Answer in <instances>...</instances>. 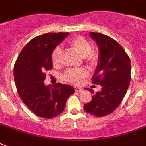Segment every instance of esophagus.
<instances>
[{"label":"esophagus","instance_id":"1","mask_svg":"<svg viewBox=\"0 0 146 146\" xmlns=\"http://www.w3.org/2000/svg\"><path fill=\"white\" fill-rule=\"evenodd\" d=\"M75 91L76 92H82V90H83V89H82V88H79V87H75Z\"/></svg>","mask_w":146,"mask_h":146}]
</instances>
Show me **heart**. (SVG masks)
Segmentation results:
<instances>
[{
	"instance_id": "obj_1",
	"label": "heart",
	"mask_w": 146,
	"mask_h": 146,
	"mask_svg": "<svg viewBox=\"0 0 146 146\" xmlns=\"http://www.w3.org/2000/svg\"><path fill=\"white\" fill-rule=\"evenodd\" d=\"M68 44L73 48L80 53L83 57V59L90 66H94L98 61V54L92 50L91 44L85 38L82 36H76L68 41ZM62 49L60 46L55 47L51 53V62L54 66L60 64ZM88 75V72L83 67L69 69L63 74V78L70 84L79 86L83 82L84 79Z\"/></svg>"
}]
</instances>
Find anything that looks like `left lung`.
I'll return each mask as SVG.
<instances>
[{"instance_id":"obj_1","label":"left lung","mask_w":146,"mask_h":146,"mask_svg":"<svg viewBox=\"0 0 146 146\" xmlns=\"http://www.w3.org/2000/svg\"><path fill=\"white\" fill-rule=\"evenodd\" d=\"M99 48V63L92 76V83L102 86V90L91 92V102L85 104L86 112L96 117H104L117 108L123 99L131 80L130 60L117 42L108 35L90 33Z\"/></svg>"}]
</instances>
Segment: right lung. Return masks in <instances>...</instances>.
Wrapping results in <instances>:
<instances>
[{
  "label": "right lung",
  "mask_w": 146,
  "mask_h": 146,
  "mask_svg": "<svg viewBox=\"0 0 146 146\" xmlns=\"http://www.w3.org/2000/svg\"><path fill=\"white\" fill-rule=\"evenodd\" d=\"M68 34L48 33L36 36L24 47L15 62L17 92L28 108L40 117L50 119L59 115L75 92L69 85L58 82L50 89L44 83L46 73L53 66L52 50Z\"/></svg>",
  "instance_id": "obj_1"
}]
</instances>
